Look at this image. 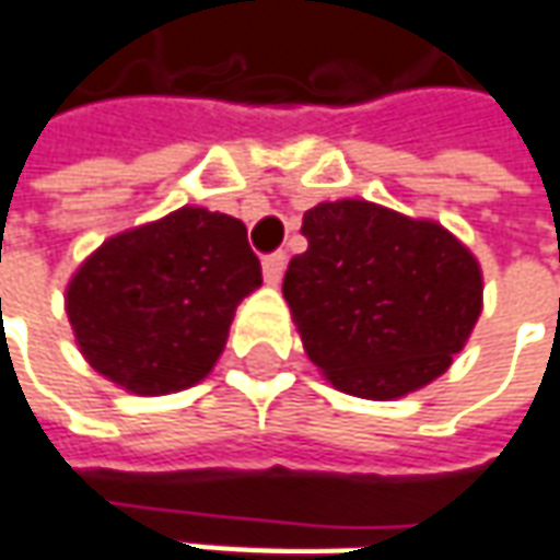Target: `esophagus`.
Instances as JSON below:
<instances>
[{
	"label": "esophagus",
	"mask_w": 560,
	"mask_h": 560,
	"mask_svg": "<svg viewBox=\"0 0 560 560\" xmlns=\"http://www.w3.org/2000/svg\"><path fill=\"white\" fill-rule=\"evenodd\" d=\"M284 266H288V257H284V250L266 254V257H264V279L269 281V284H279L281 276H284Z\"/></svg>",
	"instance_id": "obj_1"
}]
</instances>
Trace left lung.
<instances>
[{"label":"left lung","instance_id":"1","mask_svg":"<svg viewBox=\"0 0 560 560\" xmlns=\"http://www.w3.org/2000/svg\"><path fill=\"white\" fill-rule=\"evenodd\" d=\"M284 272L303 349L340 392L389 401L441 376L481 315V269L432 220L371 201L315 205Z\"/></svg>","mask_w":560,"mask_h":560}]
</instances>
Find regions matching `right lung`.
<instances>
[{"instance_id": "add662e5", "label": "right lung", "mask_w": 560, "mask_h": 560, "mask_svg": "<svg viewBox=\"0 0 560 560\" xmlns=\"http://www.w3.org/2000/svg\"><path fill=\"white\" fill-rule=\"evenodd\" d=\"M260 284L242 220L180 208L94 250L67 288V315L97 374L168 395L208 376L235 306Z\"/></svg>"}]
</instances>
